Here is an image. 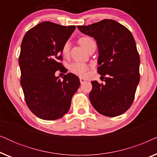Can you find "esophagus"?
I'll return each mask as SVG.
<instances>
[{"label": "esophagus", "mask_w": 157, "mask_h": 157, "mask_svg": "<svg viewBox=\"0 0 157 157\" xmlns=\"http://www.w3.org/2000/svg\"><path fill=\"white\" fill-rule=\"evenodd\" d=\"M86 81V79H84V78H80V82H81V84H82V83H83Z\"/></svg>", "instance_id": "obj_1"}]
</instances>
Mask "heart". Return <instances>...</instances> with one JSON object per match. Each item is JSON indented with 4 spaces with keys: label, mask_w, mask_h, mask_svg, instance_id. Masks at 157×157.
I'll return each instance as SVG.
<instances>
[{
    "label": "heart",
    "mask_w": 157,
    "mask_h": 157,
    "mask_svg": "<svg viewBox=\"0 0 157 157\" xmlns=\"http://www.w3.org/2000/svg\"><path fill=\"white\" fill-rule=\"evenodd\" d=\"M79 44L83 46L86 50L88 48V47L90 46V44L92 42H94V40L91 38L88 37V36H83L78 39ZM69 52V44L68 42H66L62 47V54L63 56H67ZM89 66L87 64L81 63V62H74L70 66V71L73 74L78 76L80 77L85 76L87 74L88 70H89Z\"/></svg>",
    "instance_id": "heart-1"
}]
</instances>
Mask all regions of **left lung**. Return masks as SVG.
<instances>
[{
  "label": "left lung",
  "instance_id": "8db88e82",
  "mask_svg": "<svg viewBox=\"0 0 157 157\" xmlns=\"http://www.w3.org/2000/svg\"><path fill=\"white\" fill-rule=\"evenodd\" d=\"M77 28L96 40L99 55L97 71L105 78L104 84L91 81L90 101L106 117L122 114L133 104L140 80V58L132 33L111 19Z\"/></svg>",
  "mask_w": 157,
  "mask_h": 157
}]
</instances>
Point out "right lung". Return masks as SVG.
<instances>
[{
    "label": "right lung",
    "instance_id": "add662e5",
    "mask_svg": "<svg viewBox=\"0 0 157 157\" xmlns=\"http://www.w3.org/2000/svg\"><path fill=\"white\" fill-rule=\"evenodd\" d=\"M75 25L45 21L26 32L21 43L18 63L21 84L28 107L40 119L52 121L69 110L71 98L80 86L76 75L68 73L61 80L57 71L67 72L62 64V47Z\"/></svg>",
    "mask_w": 157,
    "mask_h": 157
}]
</instances>
